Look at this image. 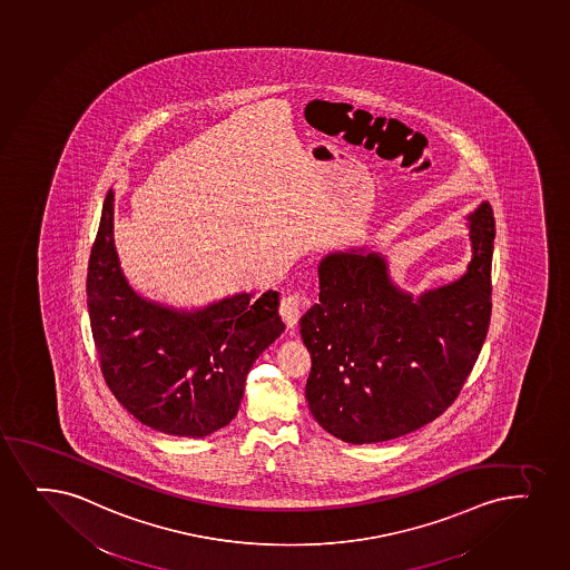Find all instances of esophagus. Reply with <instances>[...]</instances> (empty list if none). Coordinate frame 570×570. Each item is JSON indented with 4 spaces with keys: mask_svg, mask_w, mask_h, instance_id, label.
Returning a JSON list of instances; mask_svg holds the SVG:
<instances>
[{
    "mask_svg": "<svg viewBox=\"0 0 570 570\" xmlns=\"http://www.w3.org/2000/svg\"><path fill=\"white\" fill-rule=\"evenodd\" d=\"M308 295L302 293V291H288L287 295H283L282 304H279V315L287 323L288 328L296 327L302 312L308 306Z\"/></svg>",
    "mask_w": 570,
    "mask_h": 570,
    "instance_id": "obj_1",
    "label": "esophagus"
}]
</instances>
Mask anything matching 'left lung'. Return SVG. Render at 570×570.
Returning <instances> with one entry per match:
<instances>
[{
	"label": "left lung",
	"instance_id": "1",
	"mask_svg": "<svg viewBox=\"0 0 570 570\" xmlns=\"http://www.w3.org/2000/svg\"><path fill=\"white\" fill-rule=\"evenodd\" d=\"M473 247L459 282L414 301L365 249L320 264V302L302 315L312 355L306 400L314 419L354 445L420 430L445 413L475 365L492 309L494 216L470 215Z\"/></svg>",
	"mask_w": 570,
	"mask_h": 570
}]
</instances>
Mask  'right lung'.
<instances>
[{
    "mask_svg": "<svg viewBox=\"0 0 570 570\" xmlns=\"http://www.w3.org/2000/svg\"><path fill=\"white\" fill-rule=\"evenodd\" d=\"M114 190L106 194L87 272V306L100 371L142 424L207 438L229 424L258 355L285 331L279 293L224 298L194 314L138 296L114 247Z\"/></svg>",
    "mask_w": 570,
    "mask_h": 570,
    "instance_id": "add662e5",
    "label": "right lung"
}]
</instances>
